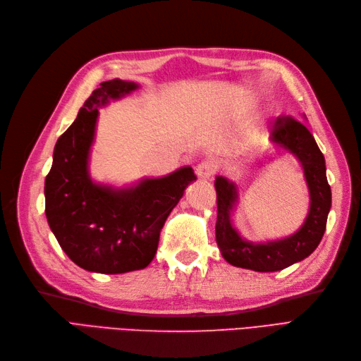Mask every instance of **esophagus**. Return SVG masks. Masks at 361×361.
Listing matches in <instances>:
<instances>
[{
	"label": "esophagus",
	"mask_w": 361,
	"mask_h": 361,
	"mask_svg": "<svg viewBox=\"0 0 361 361\" xmlns=\"http://www.w3.org/2000/svg\"><path fill=\"white\" fill-rule=\"evenodd\" d=\"M216 173V164L212 161H202L197 166V175L201 180H209Z\"/></svg>",
	"instance_id": "34e87169"
}]
</instances>
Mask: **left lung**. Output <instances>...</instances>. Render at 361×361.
Wrapping results in <instances>:
<instances>
[{
    "mask_svg": "<svg viewBox=\"0 0 361 361\" xmlns=\"http://www.w3.org/2000/svg\"><path fill=\"white\" fill-rule=\"evenodd\" d=\"M271 140L291 151L303 166L308 183L311 206L310 214L299 232L290 238L267 244L247 243L238 235L230 221V212L236 201L233 183L216 177V244L224 259L235 267L253 271H279L305 257L320 244L326 228L331 209V188L326 180L325 157L300 120L293 116H279L271 123Z\"/></svg>",
    "mask_w": 361,
    "mask_h": 361,
    "instance_id": "1",
    "label": "left lung"
}]
</instances>
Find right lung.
<instances>
[{"mask_svg": "<svg viewBox=\"0 0 361 361\" xmlns=\"http://www.w3.org/2000/svg\"><path fill=\"white\" fill-rule=\"evenodd\" d=\"M135 88L134 82L120 79L102 82L58 138L45 178V215L51 232L70 259L88 271L120 274L149 265L166 219L188 184L197 180L192 168L120 190L90 180L87 161L97 108Z\"/></svg>", "mask_w": 361, "mask_h": 361, "instance_id": "obj_1", "label": "right lung"}]
</instances>
